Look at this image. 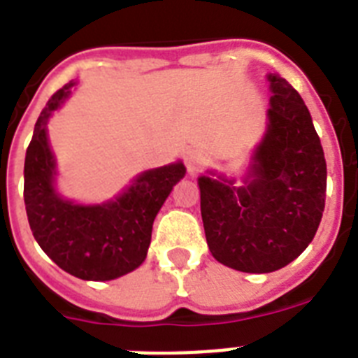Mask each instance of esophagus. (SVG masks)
I'll return each mask as SVG.
<instances>
[{"mask_svg": "<svg viewBox=\"0 0 358 358\" xmlns=\"http://www.w3.org/2000/svg\"><path fill=\"white\" fill-rule=\"evenodd\" d=\"M204 164V156L199 152V150H187L185 152V167H187L189 173H194V171L200 169V165Z\"/></svg>", "mask_w": 358, "mask_h": 358, "instance_id": "1", "label": "esophagus"}]
</instances>
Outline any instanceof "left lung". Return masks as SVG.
<instances>
[{
    "label": "left lung",
    "instance_id": "obj_1",
    "mask_svg": "<svg viewBox=\"0 0 358 358\" xmlns=\"http://www.w3.org/2000/svg\"><path fill=\"white\" fill-rule=\"evenodd\" d=\"M266 129L239 178L208 169L199 176L209 252L248 274H268L298 257L320 226L327 165L309 108L278 73Z\"/></svg>",
    "mask_w": 358,
    "mask_h": 358
}]
</instances>
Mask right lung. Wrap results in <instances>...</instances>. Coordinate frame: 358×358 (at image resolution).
<instances>
[{
  "label": "right lung",
  "mask_w": 358,
  "mask_h": 358,
  "mask_svg": "<svg viewBox=\"0 0 358 358\" xmlns=\"http://www.w3.org/2000/svg\"><path fill=\"white\" fill-rule=\"evenodd\" d=\"M75 80L49 99L34 124L23 167V200L34 239L68 274L86 281H110L143 263L156 215L185 176L182 162L136 174L113 199L80 204L57 187V159L48 123L71 95Z\"/></svg>",
  "instance_id": "obj_1"
}]
</instances>
